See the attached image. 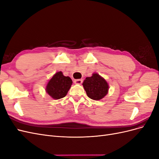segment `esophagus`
Returning <instances> with one entry per match:
<instances>
[{
    "instance_id": "obj_1",
    "label": "esophagus",
    "mask_w": 159,
    "mask_h": 159,
    "mask_svg": "<svg viewBox=\"0 0 159 159\" xmlns=\"http://www.w3.org/2000/svg\"><path fill=\"white\" fill-rule=\"evenodd\" d=\"M82 82H83V80H81V79H78V80H74V83L75 84H82Z\"/></svg>"
}]
</instances>
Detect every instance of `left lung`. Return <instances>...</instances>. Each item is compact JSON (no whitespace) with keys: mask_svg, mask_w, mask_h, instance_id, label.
Wrapping results in <instances>:
<instances>
[{"mask_svg":"<svg viewBox=\"0 0 159 159\" xmlns=\"http://www.w3.org/2000/svg\"><path fill=\"white\" fill-rule=\"evenodd\" d=\"M88 97L93 100L103 99L108 93L109 86L107 81L98 73L88 77L82 84Z\"/></svg>","mask_w":159,"mask_h":159,"instance_id":"1","label":"left lung"}]
</instances>
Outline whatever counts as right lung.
Returning a JSON list of instances; mask_svg holds the SVG:
<instances>
[{"mask_svg":"<svg viewBox=\"0 0 159 159\" xmlns=\"http://www.w3.org/2000/svg\"><path fill=\"white\" fill-rule=\"evenodd\" d=\"M72 83L69 76H65L61 71H57L48 81L46 91L52 99H60L67 95Z\"/></svg>","mask_w":159,"mask_h":159,"instance_id":"1","label":"right lung"}]
</instances>
